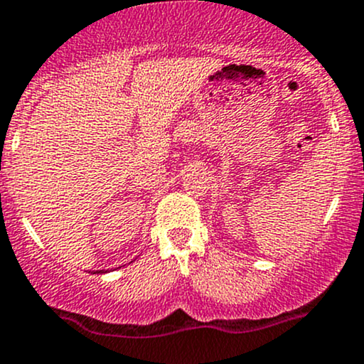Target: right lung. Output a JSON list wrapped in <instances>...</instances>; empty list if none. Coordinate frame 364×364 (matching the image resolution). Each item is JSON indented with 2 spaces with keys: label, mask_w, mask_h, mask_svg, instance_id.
I'll use <instances>...</instances> for the list:
<instances>
[{
  "label": "right lung",
  "mask_w": 364,
  "mask_h": 364,
  "mask_svg": "<svg viewBox=\"0 0 364 364\" xmlns=\"http://www.w3.org/2000/svg\"><path fill=\"white\" fill-rule=\"evenodd\" d=\"M95 273H104V269H100V271H95Z\"/></svg>",
  "instance_id": "add662e5"
}]
</instances>
